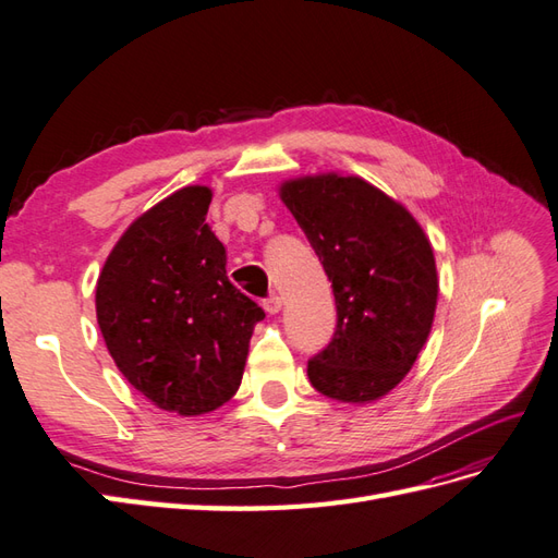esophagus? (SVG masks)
<instances>
[{
	"mask_svg": "<svg viewBox=\"0 0 558 558\" xmlns=\"http://www.w3.org/2000/svg\"><path fill=\"white\" fill-rule=\"evenodd\" d=\"M264 308H266V314L274 316L282 308V300L280 296H268V300H264Z\"/></svg>",
	"mask_w": 558,
	"mask_h": 558,
	"instance_id": "34e87169",
	"label": "esophagus"
}]
</instances>
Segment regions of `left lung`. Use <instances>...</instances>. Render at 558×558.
<instances>
[{
  "instance_id": "obj_1",
  "label": "left lung",
  "mask_w": 558,
  "mask_h": 558,
  "mask_svg": "<svg viewBox=\"0 0 558 558\" xmlns=\"http://www.w3.org/2000/svg\"><path fill=\"white\" fill-rule=\"evenodd\" d=\"M282 204L332 282L338 328L308 361V380L344 404H371L407 378L433 330V244L404 204L359 175L282 180Z\"/></svg>"
}]
</instances>
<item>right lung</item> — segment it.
<instances>
[{
  "mask_svg": "<svg viewBox=\"0 0 558 558\" xmlns=\"http://www.w3.org/2000/svg\"><path fill=\"white\" fill-rule=\"evenodd\" d=\"M214 192L180 187L140 214L97 278L101 338L123 378L154 407L204 416L238 392L256 306L228 280V254L206 223Z\"/></svg>",
  "mask_w": 558,
  "mask_h": 558,
  "instance_id": "obj_1",
  "label": "right lung"
}]
</instances>
